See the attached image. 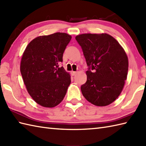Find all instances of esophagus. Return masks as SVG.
Returning a JSON list of instances; mask_svg holds the SVG:
<instances>
[{"label":"esophagus","mask_w":146,"mask_h":146,"mask_svg":"<svg viewBox=\"0 0 146 146\" xmlns=\"http://www.w3.org/2000/svg\"><path fill=\"white\" fill-rule=\"evenodd\" d=\"M76 73V71H71V75H72V76L75 75Z\"/></svg>","instance_id":"1"}]
</instances>
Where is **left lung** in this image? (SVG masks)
<instances>
[{
    "label": "left lung",
    "instance_id": "left-lung-1",
    "mask_svg": "<svg viewBox=\"0 0 146 146\" xmlns=\"http://www.w3.org/2000/svg\"><path fill=\"white\" fill-rule=\"evenodd\" d=\"M75 39L88 66L87 80L81 86L83 97L96 106L111 104L122 92L127 76L129 61L124 49L106 33L82 34Z\"/></svg>",
    "mask_w": 146,
    "mask_h": 146
}]
</instances>
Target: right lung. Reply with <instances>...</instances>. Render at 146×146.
I'll return each mask as SVG.
<instances>
[{
  "label": "right lung",
  "mask_w": 146,
  "mask_h": 146,
  "mask_svg": "<svg viewBox=\"0 0 146 146\" xmlns=\"http://www.w3.org/2000/svg\"><path fill=\"white\" fill-rule=\"evenodd\" d=\"M71 39L63 33L37 37L23 54L20 70L24 83L31 97L42 107L60 104L70 85V74L59 64Z\"/></svg>",
  "instance_id": "obj_1"
}]
</instances>
